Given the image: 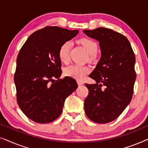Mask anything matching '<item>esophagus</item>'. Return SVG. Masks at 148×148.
<instances>
[{
    "instance_id": "34e87169",
    "label": "esophagus",
    "mask_w": 148,
    "mask_h": 148,
    "mask_svg": "<svg viewBox=\"0 0 148 148\" xmlns=\"http://www.w3.org/2000/svg\"><path fill=\"white\" fill-rule=\"evenodd\" d=\"M77 84H78V86H82V85H84V83L83 82H82V81H77Z\"/></svg>"
}]
</instances>
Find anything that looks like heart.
I'll return each mask as SVG.
<instances>
[{"label":"heart","mask_w":148,"mask_h":148,"mask_svg":"<svg viewBox=\"0 0 148 148\" xmlns=\"http://www.w3.org/2000/svg\"><path fill=\"white\" fill-rule=\"evenodd\" d=\"M79 42L84 46L88 53L90 55H94L98 51V44L93 40L89 38H82ZM71 47L69 41L64 42L58 49V57L62 62H66L69 59V52ZM90 72V68L88 66L80 64H72L64 69V73L66 76L82 80Z\"/></svg>","instance_id":"b5f03b06"}]
</instances>
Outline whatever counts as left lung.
Here are the masks:
<instances>
[{"instance_id": "1", "label": "left lung", "mask_w": 148, "mask_h": 148, "mask_svg": "<svg viewBox=\"0 0 148 148\" xmlns=\"http://www.w3.org/2000/svg\"><path fill=\"white\" fill-rule=\"evenodd\" d=\"M84 32L99 42L101 50L100 59L89 75L96 83L86 84L89 94L85 112L95 123H108L120 116L132 98L136 79L135 54L128 39L119 32L104 27Z\"/></svg>"}]
</instances>
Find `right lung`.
<instances>
[{"mask_svg": "<svg viewBox=\"0 0 148 148\" xmlns=\"http://www.w3.org/2000/svg\"><path fill=\"white\" fill-rule=\"evenodd\" d=\"M78 32L46 27L30 35L20 50L14 75L17 100L22 112L34 122L48 123L57 119L65 99L77 88L73 78L60 79L58 49Z\"/></svg>", "mask_w": 148, "mask_h": 148, "instance_id": "right-lung-1", "label": "right lung"}]
</instances>
